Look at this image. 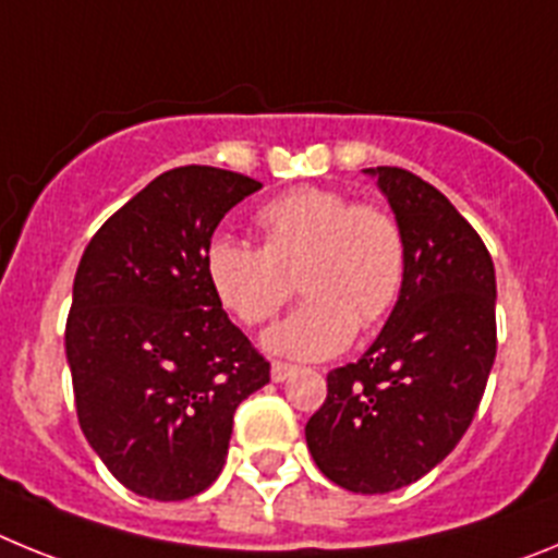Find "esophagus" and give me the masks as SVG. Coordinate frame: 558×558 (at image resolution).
<instances>
[{"label": "esophagus", "mask_w": 558, "mask_h": 558, "mask_svg": "<svg viewBox=\"0 0 558 558\" xmlns=\"http://www.w3.org/2000/svg\"><path fill=\"white\" fill-rule=\"evenodd\" d=\"M293 374H295V366L282 363V360H276L274 366H270V379H274V383H284V379L293 377Z\"/></svg>", "instance_id": "obj_1"}]
</instances>
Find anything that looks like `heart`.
<instances>
[{
	"label": "heart",
	"instance_id": "heart-1",
	"mask_svg": "<svg viewBox=\"0 0 558 558\" xmlns=\"http://www.w3.org/2000/svg\"><path fill=\"white\" fill-rule=\"evenodd\" d=\"M263 248L218 234L206 245L211 293L236 322L256 327L274 318L299 276L307 295L270 327L268 352L324 360L352 343L357 324H377L405 284V236L386 209L352 204L327 186H299L256 211Z\"/></svg>",
	"mask_w": 558,
	"mask_h": 558
}]
</instances>
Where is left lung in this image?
I'll return each instance as SVG.
<instances>
[{
    "label": "left lung",
    "mask_w": 558,
    "mask_h": 558,
    "mask_svg": "<svg viewBox=\"0 0 558 558\" xmlns=\"http://www.w3.org/2000/svg\"><path fill=\"white\" fill-rule=\"evenodd\" d=\"M363 172L405 236V284L363 357L327 374L304 436L329 481L386 495L438 466L470 427L495 366L497 282L477 231L436 186L399 167Z\"/></svg>",
    "instance_id": "obj_1"
}]
</instances>
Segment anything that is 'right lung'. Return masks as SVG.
I'll return each mask as SVG.
<instances>
[{
    "instance_id": "add662e5",
    "label": "right lung",
    "mask_w": 558,
    "mask_h": 558,
    "mask_svg": "<svg viewBox=\"0 0 558 558\" xmlns=\"http://www.w3.org/2000/svg\"><path fill=\"white\" fill-rule=\"evenodd\" d=\"M256 190L218 167L161 172L77 265L66 318L77 422L108 472L150 500L209 489L236 405L270 383V363L229 322L204 270L226 211Z\"/></svg>"
}]
</instances>
